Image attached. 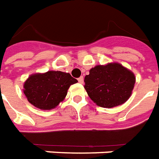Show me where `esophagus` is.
Returning <instances> with one entry per match:
<instances>
[{
	"instance_id": "esophagus-1",
	"label": "esophagus",
	"mask_w": 159,
	"mask_h": 159,
	"mask_svg": "<svg viewBox=\"0 0 159 159\" xmlns=\"http://www.w3.org/2000/svg\"><path fill=\"white\" fill-rule=\"evenodd\" d=\"M78 81L80 82V83H81V84H82V83L84 82V78H83V76H80V77L78 79Z\"/></svg>"
}]
</instances>
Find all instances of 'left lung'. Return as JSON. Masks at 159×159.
Returning a JSON list of instances; mask_svg holds the SVG:
<instances>
[{"label": "left lung", "instance_id": "8db88e82", "mask_svg": "<svg viewBox=\"0 0 159 159\" xmlns=\"http://www.w3.org/2000/svg\"><path fill=\"white\" fill-rule=\"evenodd\" d=\"M84 89L102 107L119 106L128 100L135 83L134 74L119 63L96 66L84 77Z\"/></svg>", "mask_w": 159, "mask_h": 159}]
</instances>
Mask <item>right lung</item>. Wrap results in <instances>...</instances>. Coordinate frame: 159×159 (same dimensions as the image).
Listing matches in <instances>:
<instances>
[{
	"label": "right lung",
	"instance_id": "obj_1",
	"mask_svg": "<svg viewBox=\"0 0 159 159\" xmlns=\"http://www.w3.org/2000/svg\"><path fill=\"white\" fill-rule=\"evenodd\" d=\"M77 82L69 74L61 71L35 74L24 83V93L32 105L40 109L50 110L65 98L69 86Z\"/></svg>",
	"mask_w": 159,
	"mask_h": 159
}]
</instances>
